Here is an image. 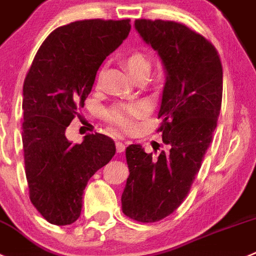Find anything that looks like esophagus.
Wrapping results in <instances>:
<instances>
[{"instance_id":"obj_1","label":"esophagus","mask_w":256,"mask_h":256,"mask_svg":"<svg viewBox=\"0 0 256 256\" xmlns=\"http://www.w3.org/2000/svg\"><path fill=\"white\" fill-rule=\"evenodd\" d=\"M116 152H118V153L124 152V150H126V143L116 142Z\"/></svg>"}]
</instances>
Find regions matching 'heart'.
Instances as JSON below:
<instances>
[{
    "label": "heart",
    "mask_w": 256,
    "mask_h": 256,
    "mask_svg": "<svg viewBox=\"0 0 256 256\" xmlns=\"http://www.w3.org/2000/svg\"><path fill=\"white\" fill-rule=\"evenodd\" d=\"M124 64L128 68L133 78L146 74L148 68H150L147 56L142 51L138 50L126 54V58H124ZM144 113L146 108L143 104H118V106H113L106 112V119L116 130H122V132H130L134 128L136 119L143 116Z\"/></svg>",
    "instance_id": "heart-1"
}]
</instances>
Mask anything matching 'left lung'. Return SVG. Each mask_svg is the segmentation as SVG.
<instances>
[{
    "label": "left lung",
    "mask_w": 256,
    "mask_h": 256,
    "mask_svg": "<svg viewBox=\"0 0 256 256\" xmlns=\"http://www.w3.org/2000/svg\"><path fill=\"white\" fill-rule=\"evenodd\" d=\"M134 26L166 68L158 132L170 150L153 158L140 146L126 147L130 177L122 208L136 221L157 222L184 202L210 147L221 110L222 65L215 46L184 24L140 18Z\"/></svg>",
    "instance_id": "obj_1"
}]
</instances>
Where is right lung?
<instances>
[{
    "label": "right lung",
    "instance_id": "right-lung-1",
    "mask_svg": "<svg viewBox=\"0 0 256 256\" xmlns=\"http://www.w3.org/2000/svg\"><path fill=\"white\" fill-rule=\"evenodd\" d=\"M130 20L75 21L40 46L24 82L22 146L30 200L54 225L79 218L88 181L116 154L108 136L72 144L66 126L84 106L96 72L130 31Z\"/></svg>",
    "mask_w": 256,
    "mask_h": 256
}]
</instances>
